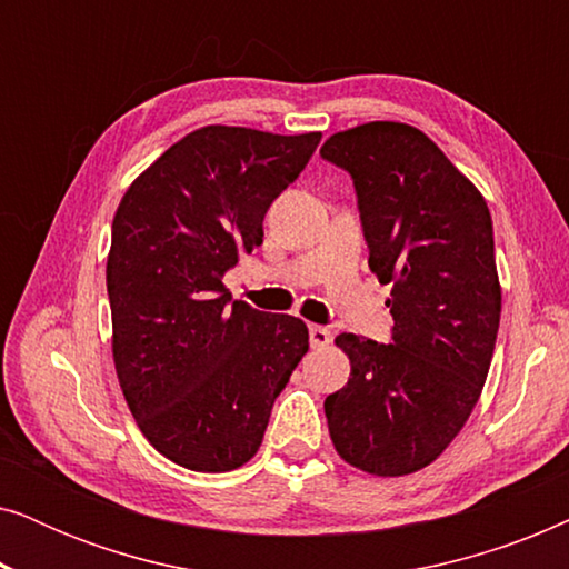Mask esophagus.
<instances>
[{
	"mask_svg": "<svg viewBox=\"0 0 569 569\" xmlns=\"http://www.w3.org/2000/svg\"><path fill=\"white\" fill-rule=\"evenodd\" d=\"M308 333H310V347H313V349H321L326 345H331V331L326 329V326H310Z\"/></svg>",
	"mask_w": 569,
	"mask_h": 569,
	"instance_id": "34e87169",
	"label": "esophagus"
}]
</instances>
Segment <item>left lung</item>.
Returning <instances> with one entry per match:
<instances>
[{
  "instance_id": "1",
  "label": "left lung",
  "mask_w": 569,
  "mask_h": 569,
  "mask_svg": "<svg viewBox=\"0 0 569 569\" xmlns=\"http://www.w3.org/2000/svg\"><path fill=\"white\" fill-rule=\"evenodd\" d=\"M323 160L355 181L370 271L391 284V345L339 333L349 380L326 396L337 453L372 477L430 466L477 407L500 329L492 217L477 186L422 131L370 121Z\"/></svg>"
}]
</instances>
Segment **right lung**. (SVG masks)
<instances>
[{
  "mask_svg": "<svg viewBox=\"0 0 569 569\" xmlns=\"http://www.w3.org/2000/svg\"><path fill=\"white\" fill-rule=\"evenodd\" d=\"M321 131L201 127L134 178L106 263L113 362L150 446L191 471L251 461L308 326L232 300L224 271L263 243V214Z\"/></svg>",
  "mask_w": 569,
  "mask_h": 569,
  "instance_id": "obj_1",
  "label": "right lung"
}]
</instances>
